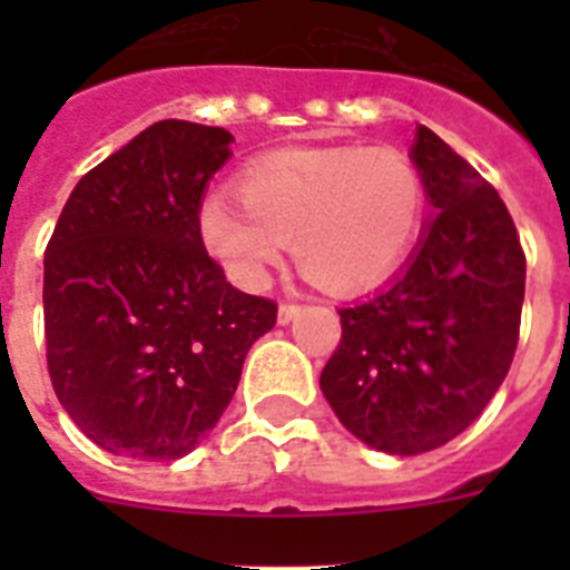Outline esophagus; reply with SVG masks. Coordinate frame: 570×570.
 Wrapping results in <instances>:
<instances>
[{"mask_svg":"<svg viewBox=\"0 0 570 570\" xmlns=\"http://www.w3.org/2000/svg\"><path fill=\"white\" fill-rule=\"evenodd\" d=\"M299 314H302V305H296V302H282L276 320H279V325H288V322L296 320Z\"/></svg>","mask_w":570,"mask_h":570,"instance_id":"1","label":"esophagus"}]
</instances>
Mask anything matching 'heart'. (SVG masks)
I'll return each instance as SVG.
<instances>
[{
	"mask_svg": "<svg viewBox=\"0 0 570 570\" xmlns=\"http://www.w3.org/2000/svg\"><path fill=\"white\" fill-rule=\"evenodd\" d=\"M236 196L199 205V236L248 288L262 285L285 242L322 288H367L414 248L425 214L420 168L396 148L276 150L236 176Z\"/></svg>",
	"mask_w": 570,
	"mask_h": 570,
	"instance_id": "1",
	"label": "heart"
}]
</instances>
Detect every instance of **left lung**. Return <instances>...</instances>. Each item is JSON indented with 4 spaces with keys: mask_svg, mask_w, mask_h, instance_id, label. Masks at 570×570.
Returning <instances> with one entry per match:
<instances>
[{
    "mask_svg": "<svg viewBox=\"0 0 570 570\" xmlns=\"http://www.w3.org/2000/svg\"><path fill=\"white\" fill-rule=\"evenodd\" d=\"M411 159L436 210L400 276L340 308L342 340L320 387L342 425L396 456L462 434L511 367L525 250L500 194L434 130Z\"/></svg>",
    "mask_w": 570,
    "mask_h": 570,
    "instance_id": "left-lung-1",
    "label": "left lung"
}]
</instances>
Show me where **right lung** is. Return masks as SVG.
<instances>
[{"label":"right lung","mask_w":570,"mask_h":570,"mask_svg":"<svg viewBox=\"0 0 570 570\" xmlns=\"http://www.w3.org/2000/svg\"><path fill=\"white\" fill-rule=\"evenodd\" d=\"M225 128L163 119L88 170L45 248V345L59 402L116 456L179 460L228 407L276 302L242 294L199 236Z\"/></svg>","instance_id":"1"}]
</instances>
